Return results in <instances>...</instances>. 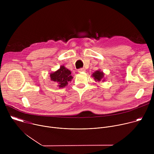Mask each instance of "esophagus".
<instances>
[{
	"label": "esophagus",
	"mask_w": 154,
	"mask_h": 154,
	"mask_svg": "<svg viewBox=\"0 0 154 154\" xmlns=\"http://www.w3.org/2000/svg\"><path fill=\"white\" fill-rule=\"evenodd\" d=\"M78 71L79 72H84L85 71V69L84 68H80Z\"/></svg>",
	"instance_id": "34e87169"
}]
</instances>
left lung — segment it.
I'll use <instances>...</instances> for the list:
<instances>
[{
	"instance_id": "obj_1",
	"label": "left lung",
	"mask_w": 154,
	"mask_h": 154,
	"mask_svg": "<svg viewBox=\"0 0 154 154\" xmlns=\"http://www.w3.org/2000/svg\"><path fill=\"white\" fill-rule=\"evenodd\" d=\"M93 77L94 78L95 80L100 81L103 77V73L99 71H97L93 74Z\"/></svg>"
}]
</instances>
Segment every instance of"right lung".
Instances as JSON below:
<instances>
[{
  "label": "right lung",
  "mask_w": 154,
  "mask_h": 154,
  "mask_svg": "<svg viewBox=\"0 0 154 154\" xmlns=\"http://www.w3.org/2000/svg\"><path fill=\"white\" fill-rule=\"evenodd\" d=\"M71 72L69 70L63 66H61L60 68L50 74L51 79L54 82H57L58 83L60 88H63L66 86L69 82H71L72 79V77L71 75Z\"/></svg>",
  "instance_id": "add662e5"
}]
</instances>
